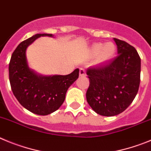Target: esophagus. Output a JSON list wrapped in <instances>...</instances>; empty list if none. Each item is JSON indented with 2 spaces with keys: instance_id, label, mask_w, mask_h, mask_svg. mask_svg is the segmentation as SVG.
<instances>
[{
  "instance_id": "esophagus-1",
  "label": "esophagus",
  "mask_w": 151,
  "mask_h": 151,
  "mask_svg": "<svg viewBox=\"0 0 151 151\" xmlns=\"http://www.w3.org/2000/svg\"><path fill=\"white\" fill-rule=\"evenodd\" d=\"M79 74H80V77H86V71L85 69L83 68H80V71H79Z\"/></svg>"
}]
</instances>
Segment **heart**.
Listing matches in <instances>:
<instances>
[{"instance_id": "b5f03b06", "label": "heart", "mask_w": 151, "mask_h": 151, "mask_svg": "<svg viewBox=\"0 0 151 151\" xmlns=\"http://www.w3.org/2000/svg\"><path fill=\"white\" fill-rule=\"evenodd\" d=\"M116 52V47L112 42L95 43L92 45L89 50V55L92 57L97 56V63L103 64L114 57Z\"/></svg>"}]
</instances>
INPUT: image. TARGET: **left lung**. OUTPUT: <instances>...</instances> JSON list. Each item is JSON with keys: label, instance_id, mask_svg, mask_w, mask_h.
I'll list each match as a JSON object with an SVG mask.
<instances>
[{"label": "left lung", "instance_id": "left-lung-1", "mask_svg": "<svg viewBox=\"0 0 151 151\" xmlns=\"http://www.w3.org/2000/svg\"><path fill=\"white\" fill-rule=\"evenodd\" d=\"M117 57L107 65L89 68V86L86 101L101 116H111L123 112L138 93L141 76V59L128 43L114 38Z\"/></svg>", "mask_w": 151, "mask_h": 151}]
</instances>
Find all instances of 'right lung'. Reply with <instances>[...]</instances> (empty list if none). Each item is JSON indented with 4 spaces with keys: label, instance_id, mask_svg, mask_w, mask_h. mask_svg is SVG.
Listing matches in <instances>:
<instances>
[{
    "label": "right lung",
    "instance_id": "1",
    "mask_svg": "<svg viewBox=\"0 0 151 151\" xmlns=\"http://www.w3.org/2000/svg\"><path fill=\"white\" fill-rule=\"evenodd\" d=\"M41 36L37 34L20 43L13 52L9 64V78L13 95L25 108L35 114L48 115L63 104L68 89L78 78L77 68L68 75L43 76L28 67L26 50Z\"/></svg>",
    "mask_w": 151,
    "mask_h": 151
}]
</instances>
